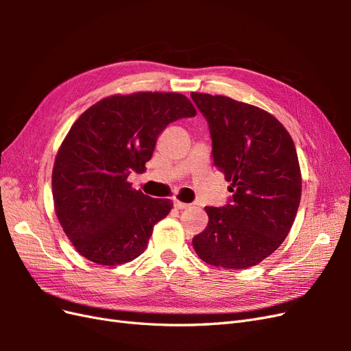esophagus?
I'll return each instance as SVG.
<instances>
[{"label":"esophagus","instance_id":"1","mask_svg":"<svg viewBox=\"0 0 351 351\" xmlns=\"http://www.w3.org/2000/svg\"><path fill=\"white\" fill-rule=\"evenodd\" d=\"M173 204H174V208H176V209H187V208L190 206L189 204H184V202L178 200V199H174Z\"/></svg>","mask_w":351,"mask_h":351}]
</instances>
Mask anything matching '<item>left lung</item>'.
<instances>
[{
	"instance_id": "obj_1",
	"label": "left lung",
	"mask_w": 351,
	"mask_h": 351,
	"mask_svg": "<svg viewBox=\"0 0 351 351\" xmlns=\"http://www.w3.org/2000/svg\"><path fill=\"white\" fill-rule=\"evenodd\" d=\"M209 124L214 164L230 182V204L206 206V228L193 237L197 256L214 267L246 269L277 250L302 196L290 133L269 112L222 95L192 93Z\"/></svg>"
}]
</instances>
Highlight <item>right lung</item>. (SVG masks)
I'll return each instance as SVG.
<instances>
[{"mask_svg":"<svg viewBox=\"0 0 351 351\" xmlns=\"http://www.w3.org/2000/svg\"><path fill=\"white\" fill-rule=\"evenodd\" d=\"M196 110L184 95L136 92L98 101L74 121L52 169V197L66 236L82 256L105 267L142 254L154 226L173 208L132 187L158 136Z\"/></svg>","mask_w":351,"mask_h":351,"instance_id":"add662e5","label":"right lung"}]
</instances>
